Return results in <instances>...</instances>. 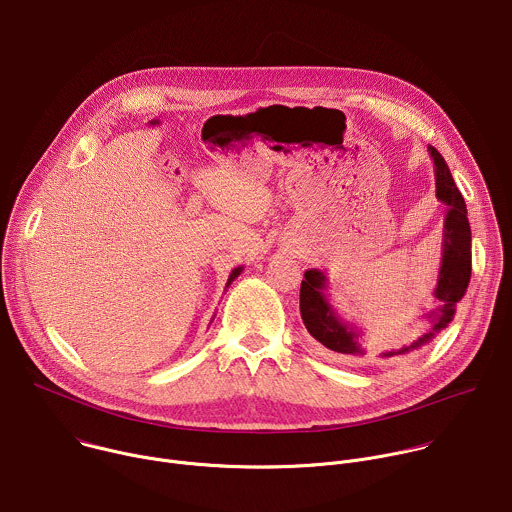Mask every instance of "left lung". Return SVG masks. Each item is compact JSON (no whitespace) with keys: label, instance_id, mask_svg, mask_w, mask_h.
<instances>
[{"label":"left lung","instance_id":"8db88e82","mask_svg":"<svg viewBox=\"0 0 512 512\" xmlns=\"http://www.w3.org/2000/svg\"><path fill=\"white\" fill-rule=\"evenodd\" d=\"M428 152L434 160L436 197L446 209L440 269L436 287L432 291V301L436 305L418 317L422 325L420 331L408 333L400 342H394L380 354H374V350H370L364 342L366 331H362L356 323L342 319V315L331 305L325 273L319 269H307L303 275L305 279L301 281L299 289V311L307 331L323 348L348 362L372 364L374 360H396L422 350L444 327H448V323L454 319L456 303L468 289L472 271V237L466 217V203L442 154L434 146H428Z\"/></svg>","mask_w":512,"mask_h":512}]
</instances>
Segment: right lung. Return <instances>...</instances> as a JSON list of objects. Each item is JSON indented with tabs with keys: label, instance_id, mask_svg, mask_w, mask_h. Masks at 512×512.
<instances>
[{
	"label": "right lung",
	"instance_id": "obj_1",
	"mask_svg": "<svg viewBox=\"0 0 512 512\" xmlns=\"http://www.w3.org/2000/svg\"><path fill=\"white\" fill-rule=\"evenodd\" d=\"M241 271H243V265H241V267H235V269L231 271V275H229V279H227V283H225V291H227V287L241 275ZM213 319H215V317H213Z\"/></svg>",
	"mask_w": 512,
	"mask_h": 512
}]
</instances>
